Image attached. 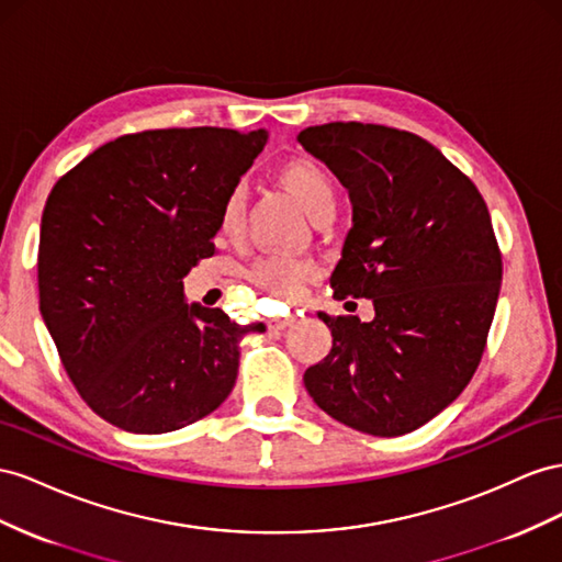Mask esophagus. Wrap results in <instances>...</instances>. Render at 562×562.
Here are the masks:
<instances>
[{"instance_id": "obj_1", "label": "esophagus", "mask_w": 562, "mask_h": 562, "mask_svg": "<svg viewBox=\"0 0 562 562\" xmlns=\"http://www.w3.org/2000/svg\"><path fill=\"white\" fill-rule=\"evenodd\" d=\"M297 316H300V312H293V314H285V316L271 318V322H269V330H283V328H288V326L297 322Z\"/></svg>"}]
</instances>
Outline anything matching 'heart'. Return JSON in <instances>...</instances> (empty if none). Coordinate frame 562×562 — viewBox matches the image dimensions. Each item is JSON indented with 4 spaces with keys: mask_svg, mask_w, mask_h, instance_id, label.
I'll return each mask as SVG.
<instances>
[{
    "mask_svg": "<svg viewBox=\"0 0 562 562\" xmlns=\"http://www.w3.org/2000/svg\"><path fill=\"white\" fill-rule=\"evenodd\" d=\"M277 181L293 195V199L307 210V215L316 222L330 220L338 205V187L330 172L312 158H291L279 165ZM246 212L244 195L232 191L226 195L220 210V234L224 238H238L244 232ZM314 274L312 262L288 260V257H265L255 262L248 271V279L262 288L265 293L277 297H295L302 285Z\"/></svg>",
    "mask_w": 562,
    "mask_h": 562,
    "instance_id": "1",
    "label": "heart"
}]
</instances>
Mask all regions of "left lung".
Masks as SVG:
<instances>
[{
	"mask_svg": "<svg viewBox=\"0 0 562 562\" xmlns=\"http://www.w3.org/2000/svg\"><path fill=\"white\" fill-rule=\"evenodd\" d=\"M297 142L350 191L333 297H369L375 312L373 322L318 312L333 347L305 387L345 426L406 435L459 397L487 345L504 271L487 203L412 132L328 123Z\"/></svg>",
	"mask_w": 562,
	"mask_h": 562,
	"instance_id": "obj_1",
	"label": "left lung"
}]
</instances>
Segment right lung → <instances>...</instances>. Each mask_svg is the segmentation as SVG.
<instances>
[{"instance_id": "add662e5", "label": "right lung", "mask_w": 562, "mask_h": 562, "mask_svg": "<svg viewBox=\"0 0 562 562\" xmlns=\"http://www.w3.org/2000/svg\"><path fill=\"white\" fill-rule=\"evenodd\" d=\"M265 144V130H146L54 184L40 312L80 397L115 428L172 432L229 397L238 342L265 326L187 305L181 279L215 255L222 203Z\"/></svg>"}]
</instances>
